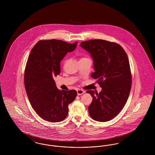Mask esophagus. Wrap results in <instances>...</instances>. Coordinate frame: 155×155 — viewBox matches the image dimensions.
Masks as SVG:
<instances>
[{
  "label": "esophagus",
  "mask_w": 155,
  "mask_h": 155,
  "mask_svg": "<svg viewBox=\"0 0 155 155\" xmlns=\"http://www.w3.org/2000/svg\"><path fill=\"white\" fill-rule=\"evenodd\" d=\"M77 92V94H78V95H81L82 94H83L84 93H85V91H84V90L81 89H78Z\"/></svg>",
  "instance_id": "1"
}]
</instances>
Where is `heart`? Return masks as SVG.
<instances>
[{"label": "heart", "instance_id": "1", "mask_svg": "<svg viewBox=\"0 0 155 155\" xmlns=\"http://www.w3.org/2000/svg\"><path fill=\"white\" fill-rule=\"evenodd\" d=\"M88 59L87 57H82V58H81V60H82V59Z\"/></svg>", "mask_w": 155, "mask_h": 155}]
</instances>
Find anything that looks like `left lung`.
<instances>
[{"mask_svg":"<svg viewBox=\"0 0 155 155\" xmlns=\"http://www.w3.org/2000/svg\"><path fill=\"white\" fill-rule=\"evenodd\" d=\"M80 46L94 59L95 71L91 77L102 88L99 94L87 91L93 98L89 114L97 121H109L122 110L130 93L132 76L127 54L120 45L106 40L91 39Z\"/></svg>","mask_w":155,"mask_h":155,"instance_id":"obj_1","label":"left lung"}]
</instances>
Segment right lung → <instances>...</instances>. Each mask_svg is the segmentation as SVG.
<instances>
[{
	"mask_svg": "<svg viewBox=\"0 0 155 155\" xmlns=\"http://www.w3.org/2000/svg\"><path fill=\"white\" fill-rule=\"evenodd\" d=\"M77 45V42L41 40L30 53L25 68L24 86L32 108L45 120L54 123L64 120L68 104L77 96L74 89L59 90L53 79L60 73L61 60Z\"/></svg>",
	"mask_w": 155,
	"mask_h": 155,
	"instance_id": "right-lung-1",
	"label": "right lung"
}]
</instances>
